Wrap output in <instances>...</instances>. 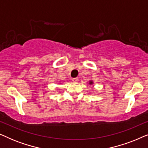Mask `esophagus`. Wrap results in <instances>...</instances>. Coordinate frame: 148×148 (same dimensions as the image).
I'll use <instances>...</instances> for the list:
<instances>
[{
	"mask_svg": "<svg viewBox=\"0 0 148 148\" xmlns=\"http://www.w3.org/2000/svg\"><path fill=\"white\" fill-rule=\"evenodd\" d=\"M72 81H73V82H78L79 79L78 78H73Z\"/></svg>",
	"mask_w": 148,
	"mask_h": 148,
	"instance_id": "esophagus-1",
	"label": "esophagus"
}]
</instances>
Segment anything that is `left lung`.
<instances>
[{"mask_svg":"<svg viewBox=\"0 0 148 148\" xmlns=\"http://www.w3.org/2000/svg\"><path fill=\"white\" fill-rule=\"evenodd\" d=\"M92 82H90V84H92Z\"/></svg>","mask_w":148,"mask_h":148,"instance_id":"obj_1","label":"left lung"}]
</instances>
